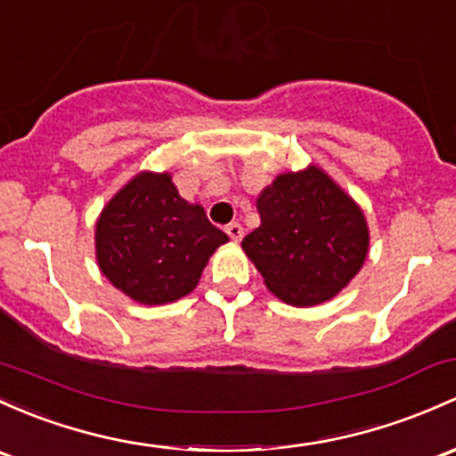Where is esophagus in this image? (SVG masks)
Listing matches in <instances>:
<instances>
[{
	"label": "esophagus",
	"instance_id": "esophagus-1",
	"mask_svg": "<svg viewBox=\"0 0 456 456\" xmlns=\"http://www.w3.org/2000/svg\"><path fill=\"white\" fill-rule=\"evenodd\" d=\"M226 232H228V237L232 239V241H241V239H243V228H241V224H237V222L228 224Z\"/></svg>",
	"mask_w": 456,
	"mask_h": 456
}]
</instances>
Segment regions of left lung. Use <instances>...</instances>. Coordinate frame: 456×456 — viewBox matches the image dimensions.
I'll use <instances>...</instances> for the list:
<instances>
[{"mask_svg":"<svg viewBox=\"0 0 456 456\" xmlns=\"http://www.w3.org/2000/svg\"><path fill=\"white\" fill-rule=\"evenodd\" d=\"M256 208L261 226L241 248L287 305L330 300L363 265L370 246L363 213L322 169L278 175Z\"/></svg>","mask_w":456,"mask_h":456,"instance_id":"1","label":"left lung"}]
</instances>
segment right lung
Instances as JSON below:
<instances>
[{
  "instance_id": "1",
  "label": "right lung",
  "mask_w": 456,
  "mask_h": 456,
  "mask_svg": "<svg viewBox=\"0 0 456 456\" xmlns=\"http://www.w3.org/2000/svg\"><path fill=\"white\" fill-rule=\"evenodd\" d=\"M226 241L202 207L180 198L169 174L148 171L110 200L95 232L102 273L141 305L193 291L208 256Z\"/></svg>"
}]
</instances>
